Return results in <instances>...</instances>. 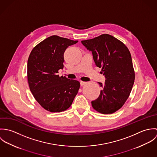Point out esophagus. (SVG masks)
Wrapping results in <instances>:
<instances>
[{"mask_svg": "<svg viewBox=\"0 0 157 157\" xmlns=\"http://www.w3.org/2000/svg\"><path fill=\"white\" fill-rule=\"evenodd\" d=\"M87 83L85 82H83V81H81L80 82V85L81 86H84L85 85H86Z\"/></svg>", "mask_w": 157, "mask_h": 157, "instance_id": "obj_1", "label": "esophagus"}]
</instances>
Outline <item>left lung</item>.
Masks as SVG:
<instances>
[{
	"label": "left lung",
	"mask_w": 157,
	"mask_h": 157,
	"mask_svg": "<svg viewBox=\"0 0 157 157\" xmlns=\"http://www.w3.org/2000/svg\"><path fill=\"white\" fill-rule=\"evenodd\" d=\"M82 44L92 52L97 67L105 77L99 97L91 101L92 108L103 114L120 109L128 98L134 83L135 72L131 53L120 40L104 34Z\"/></svg>",
	"instance_id": "obj_1"
}]
</instances>
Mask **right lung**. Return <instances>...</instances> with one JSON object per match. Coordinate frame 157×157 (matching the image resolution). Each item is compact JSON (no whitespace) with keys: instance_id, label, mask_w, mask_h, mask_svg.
<instances>
[{"instance_id":"right-lung-1","label":"right lung","mask_w":157,"mask_h":157,"mask_svg":"<svg viewBox=\"0 0 157 157\" xmlns=\"http://www.w3.org/2000/svg\"><path fill=\"white\" fill-rule=\"evenodd\" d=\"M72 40L52 36L36 45L28 60L27 78L29 89L42 108L51 112L67 109L78 93L80 82L58 75L63 68L64 52Z\"/></svg>"}]
</instances>
